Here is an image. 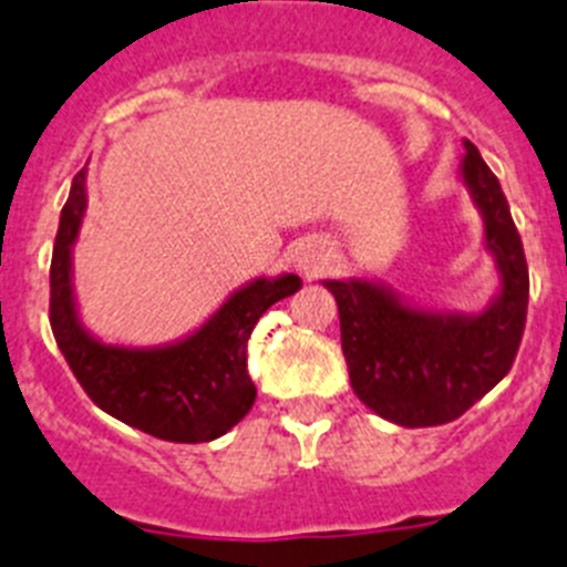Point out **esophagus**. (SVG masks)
Segmentation results:
<instances>
[{
  "label": "esophagus",
  "instance_id": "obj_1",
  "mask_svg": "<svg viewBox=\"0 0 567 567\" xmlns=\"http://www.w3.org/2000/svg\"><path fill=\"white\" fill-rule=\"evenodd\" d=\"M331 262V245L322 243V239H308V243L299 245L297 250V268L302 270L305 277H319Z\"/></svg>",
  "mask_w": 567,
  "mask_h": 567
}]
</instances>
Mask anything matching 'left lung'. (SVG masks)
Instances as JSON below:
<instances>
[{"label":"left lung","mask_w":567,"mask_h":567,"mask_svg":"<svg viewBox=\"0 0 567 567\" xmlns=\"http://www.w3.org/2000/svg\"><path fill=\"white\" fill-rule=\"evenodd\" d=\"M462 182L485 225L499 288L476 313L431 311L377 279H324L339 305L353 393L402 427L454 422L514 365L528 313V265L499 179L465 140Z\"/></svg>","instance_id":"1"}]
</instances>
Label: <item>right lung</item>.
I'll return each mask as SVG.
<instances>
[{"mask_svg": "<svg viewBox=\"0 0 567 567\" xmlns=\"http://www.w3.org/2000/svg\"><path fill=\"white\" fill-rule=\"evenodd\" d=\"M87 171L73 176L51 259V328L79 385L113 420L165 442H210L254 408L248 339L270 305L302 288L297 274L250 279L188 337L154 348L111 344L82 324L73 245L87 210Z\"/></svg>", "mask_w": 567, "mask_h": 567, "instance_id": "right-lung-1", "label": "right lung"}]
</instances>
